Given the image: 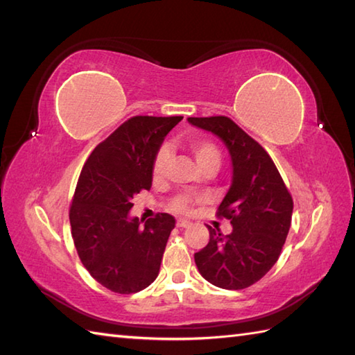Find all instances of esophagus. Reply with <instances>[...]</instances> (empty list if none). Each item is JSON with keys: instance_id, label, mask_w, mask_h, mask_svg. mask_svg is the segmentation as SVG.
<instances>
[{"instance_id": "34e87169", "label": "esophagus", "mask_w": 355, "mask_h": 355, "mask_svg": "<svg viewBox=\"0 0 355 355\" xmlns=\"http://www.w3.org/2000/svg\"><path fill=\"white\" fill-rule=\"evenodd\" d=\"M177 225H178V227L186 229V227H191L192 223L187 221V220H178V221H177Z\"/></svg>"}]
</instances>
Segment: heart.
<instances>
[{
    "label": "heart",
    "instance_id": "1",
    "mask_svg": "<svg viewBox=\"0 0 355 355\" xmlns=\"http://www.w3.org/2000/svg\"><path fill=\"white\" fill-rule=\"evenodd\" d=\"M191 148H192V153H193L195 158H197L200 166L207 163V162L220 163V150L216 149L214 143L206 141V140H193L191 143ZM169 160H171V149L168 146H162L157 150L155 158H154V164H153V172H154L155 178L163 175ZM191 205H192L191 195L183 193V195H178V197L172 201V209L175 210V212H187Z\"/></svg>",
    "mask_w": 355,
    "mask_h": 355
}]
</instances>
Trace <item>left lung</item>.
Returning a JSON list of instances; mask_svg holds the SVG:
<instances>
[{
    "instance_id": "8db88e82",
    "label": "left lung",
    "mask_w": 355,
    "mask_h": 355,
    "mask_svg": "<svg viewBox=\"0 0 355 355\" xmlns=\"http://www.w3.org/2000/svg\"><path fill=\"white\" fill-rule=\"evenodd\" d=\"M227 148L232 184L218 207L232 232L209 229V244L195 253L200 275L215 286L243 290L275 266L288 235L293 200L267 150L224 116L189 117Z\"/></svg>"
}]
</instances>
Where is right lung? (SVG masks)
Instances as JSON below:
<instances>
[{"label":"right lung","mask_w":355,"mask_h":355,"mask_svg":"<svg viewBox=\"0 0 355 355\" xmlns=\"http://www.w3.org/2000/svg\"><path fill=\"white\" fill-rule=\"evenodd\" d=\"M182 116H135L94 148L80 172L70 207L79 258L97 282L131 294L155 281L175 218L158 214L145 224L131 216L132 198L153 186L157 150Z\"/></svg>","instance_id":"obj_1"}]
</instances>
